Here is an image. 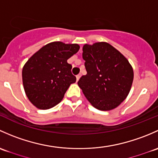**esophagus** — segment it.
Returning <instances> with one entry per match:
<instances>
[{
	"instance_id": "obj_1",
	"label": "esophagus",
	"mask_w": 158,
	"mask_h": 158,
	"mask_svg": "<svg viewBox=\"0 0 158 158\" xmlns=\"http://www.w3.org/2000/svg\"><path fill=\"white\" fill-rule=\"evenodd\" d=\"M81 77V74H77V76H76V78H77V81H78V80L80 79V77Z\"/></svg>"
}]
</instances>
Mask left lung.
I'll use <instances>...</instances> for the list:
<instances>
[{"mask_svg":"<svg viewBox=\"0 0 158 158\" xmlns=\"http://www.w3.org/2000/svg\"><path fill=\"white\" fill-rule=\"evenodd\" d=\"M87 74L77 84L91 105L102 111L113 110L127 97L134 78L127 58L107 43L83 46Z\"/></svg>","mask_w":158,"mask_h":158,"instance_id":"1","label":"left lung"}]
</instances>
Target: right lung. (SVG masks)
Wrapping results in <instances>:
<instances>
[{"label":"right lung","instance_id":"obj_1","mask_svg":"<svg viewBox=\"0 0 158 158\" xmlns=\"http://www.w3.org/2000/svg\"><path fill=\"white\" fill-rule=\"evenodd\" d=\"M79 48L77 44L53 42L42 47L24 64V90L35 107L48 110L62 100L68 87L76 81L67 60Z\"/></svg>","mask_w":158,"mask_h":158}]
</instances>
